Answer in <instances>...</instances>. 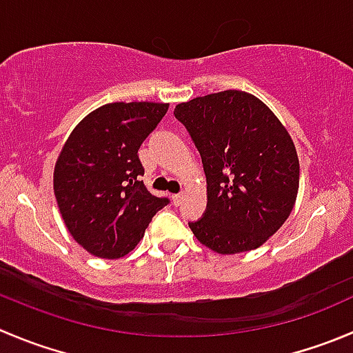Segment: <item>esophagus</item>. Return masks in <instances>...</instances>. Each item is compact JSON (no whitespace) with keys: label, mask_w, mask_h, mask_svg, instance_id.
<instances>
[{"label":"esophagus","mask_w":353,"mask_h":353,"mask_svg":"<svg viewBox=\"0 0 353 353\" xmlns=\"http://www.w3.org/2000/svg\"><path fill=\"white\" fill-rule=\"evenodd\" d=\"M183 196H184L183 193H176V194H172V201H174V205H181V201H183Z\"/></svg>","instance_id":"34e87169"}]
</instances>
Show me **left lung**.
I'll return each instance as SVG.
<instances>
[{"label": "left lung", "instance_id": "1", "mask_svg": "<svg viewBox=\"0 0 353 353\" xmlns=\"http://www.w3.org/2000/svg\"><path fill=\"white\" fill-rule=\"evenodd\" d=\"M174 115L207 176V210L190 222L193 234L222 255L259 248L295 205L300 165L292 136L268 105L245 91L193 98Z\"/></svg>", "mask_w": 353, "mask_h": 353}]
</instances>
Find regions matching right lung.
<instances>
[{"instance_id": "right-lung-1", "label": "right lung", "mask_w": 353, "mask_h": 353, "mask_svg": "<svg viewBox=\"0 0 353 353\" xmlns=\"http://www.w3.org/2000/svg\"><path fill=\"white\" fill-rule=\"evenodd\" d=\"M167 103H107L85 115L65 141L53 172L58 208L72 238L100 259H121L169 198L150 193L139 146Z\"/></svg>"}]
</instances>
